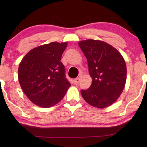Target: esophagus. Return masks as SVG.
Returning <instances> with one entry per match:
<instances>
[{
    "instance_id": "obj_1",
    "label": "esophagus",
    "mask_w": 147,
    "mask_h": 147,
    "mask_svg": "<svg viewBox=\"0 0 147 147\" xmlns=\"http://www.w3.org/2000/svg\"><path fill=\"white\" fill-rule=\"evenodd\" d=\"M80 82V78H76V79H74V84H79Z\"/></svg>"
}]
</instances>
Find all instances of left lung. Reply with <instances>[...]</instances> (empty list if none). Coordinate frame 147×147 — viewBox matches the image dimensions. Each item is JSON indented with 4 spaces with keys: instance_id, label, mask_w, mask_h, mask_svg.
Instances as JSON below:
<instances>
[{
    "instance_id": "obj_1",
    "label": "left lung",
    "mask_w": 147,
    "mask_h": 147,
    "mask_svg": "<svg viewBox=\"0 0 147 147\" xmlns=\"http://www.w3.org/2000/svg\"><path fill=\"white\" fill-rule=\"evenodd\" d=\"M78 45L87 59L92 79L91 86L81 91L82 97L96 108L112 105L125 86L126 65L123 57L113 46L100 40H84Z\"/></svg>"
}]
</instances>
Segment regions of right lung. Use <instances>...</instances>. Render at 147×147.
I'll return each instance as SVG.
<instances>
[{
    "mask_svg": "<svg viewBox=\"0 0 147 147\" xmlns=\"http://www.w3.org/2000/svg\"><path fill=\"white\" fill-rule=\"evenodd\" d=\"M67 42H51L32 49L20 62L18 78L27 97L39 107L61 101L71 84L65 76L61 55Z\"/></svg>",
    "mask_w": 147,
    "mask_h": 147,
    "instance_id": "add662e5",
    "label": "right lung"
}]
</instances>
